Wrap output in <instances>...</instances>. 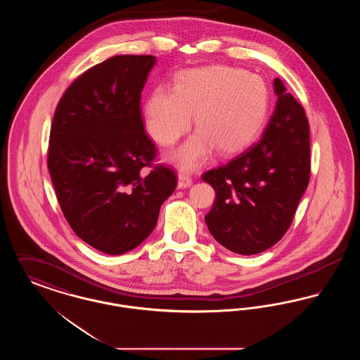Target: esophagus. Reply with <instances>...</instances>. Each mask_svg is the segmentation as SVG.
I'll use <instances>...</instances> for the list:
<instances>
[{
  "label": "esophagus",
  "mask_w": 360,
  "mask_h": 360,
  "mask_svg": "<svg viewBox=\"0 0 360 360\" xmlns=\"http://www.w3.org/2000/svg\"><path fill=\"white\" fill-rule=\"evenodd\" d=\"M191 184H193V181H191V178H190L188 174L182 172L178 174V188H188V186H191Z\"/></svg>",
  "instance_id": "obj_1"
}]
</instances>
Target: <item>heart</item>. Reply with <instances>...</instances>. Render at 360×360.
I'll return each instance as SVG.
<instances>
[{"mask_svg": "<svg viewBox=\"0 0 360 360\" xmlns=\"http://www.w3.org/2000/svg\"><path fill=\"white\" fill-rule=\"evenodd\" d=\"M269 108V89L259 75L207 66L179 72L174 89L155 87L143 116L150 136L170 147L188 132L195 113L198 131L170 156L182 169H194L214 147L220 154H233L250 146L264 128Z\"/></svg>", "mask_w": 360, "mask_h": 360, "instance_id": "b5f03b06", "label": "heart"}]
</instances>
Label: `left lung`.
Returning a JSON list of instances; mask_svg holds the SVG:
<instances>
[{"label":"left lung","instance_id":"obj_1","mask_svg":"<svg viewBox=\"0 0 360 360\" xmlns=\"http://www.w3.org/2000/svg\"><path fill=\"white\" fill-rule=\"evenodd\" d=\"M274 113L255 144L202 175L216 191L205 216L210 235L240 255L273 247L288 232L310 176L305 109L279 78Z\"/></svg>","mask_w":360,"mask_h":360}]
</instances>
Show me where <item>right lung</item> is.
<instances>
[{
    "instance_id": "1",
    "label": "right lung",
    "mask_w": 360,
    "mask_h": 360,
    "mask_svg": "<svg viewBox=\"0 0 360 360\" xmlns=\"http://www.w3.org/2000/svg\"><path fill=\"white\" fill-rule=\"evenodd\" d=\"M153 55H117L68 87L56 106L49 172L58 202L79 239L121 255L147 239L162 204L176 188L172 169L158 165L140 112Z\"/></svg>"
}]
</instances>
